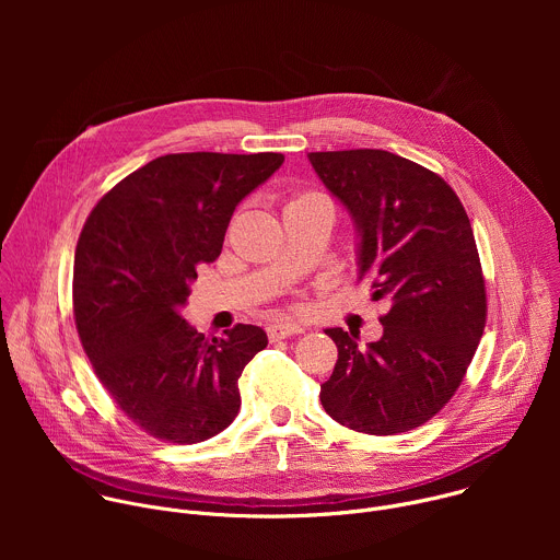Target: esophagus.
<instances>
[{"label":"esophagus","mask_w":560,"mask_h":560,"mask_svg":"<svg viewBox=\"0 0 560 560\" xmlns=\"http://www.w3.org/2000/svg\"><path fill=\"white\" fill-rule=\"evenodd\" d=\"M305 332V326L301 324H275L268 328V337L275 341V339H288L292 335H301Z\"/></svg>","instance_id":"esophagus-1"}]
</instances>
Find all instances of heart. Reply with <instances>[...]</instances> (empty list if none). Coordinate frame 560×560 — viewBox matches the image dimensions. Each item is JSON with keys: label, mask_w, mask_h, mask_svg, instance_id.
<instances>
[{"label": "heart", "mask_w": 560, "mask_h": 560, "mask_svg": "<svg viewBox=\"0 0 560 560\" xmlns=\"http://www.w3.org/2000/svg\"><path fill=\"white\" fill-rule=\"evenodd\" d=\"M322 195H316V192H303V195H299L292 203H301V201H310V199H318Z\"/></svg>", "instance_id": "1"}]
</instances>
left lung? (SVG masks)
<instances>
[{
    "instance_id": "left-lung-1",
    "label": "left lung",
    "mask_w": 560,
    "mask_h": 560,
    "mask_svg": "<svg viewBox=\"0 0 560 560\" xmlns=\"http://www.w3.org/2000/svg\"><path fill=\"white\" fill-rule=\"evenodd\" d=\"M310 164L357 230L359 279L385 299L383 337L328 328L339 348L322 406L363 434H401L430 421L460 385L486 328V281L456 192L387 150L310 152Z\"/></svg>"
}]
</instances>
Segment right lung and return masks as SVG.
Listing matches in <instances>:
<instances>
[{
	"mask_svg": "<svg viewBox=\"0 0 560 560\" xmlns=\"http://www.w3.org/2000/svg\"><path fill=\"white\" fill-rule=\"evenodd\" d=\"M281 164L279 152L156 156L121 179L79 234V339L119 410L154 439L201 443L242 408L236 381L268 335L238 324L208 339L182 310L197 266L221 255L234 208Z\"/></svg>",
	"mask_w": 560,
	"mask_h": 560,
	"instance_id": "1",
	"label": "right lung"
}]
</instances>
